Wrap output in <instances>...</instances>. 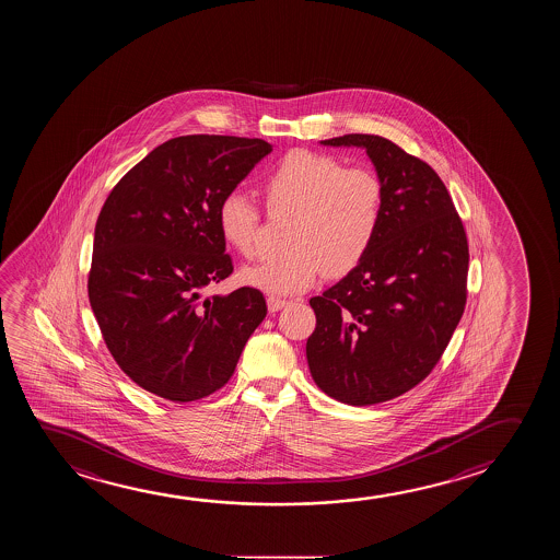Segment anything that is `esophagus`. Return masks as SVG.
Returning <instances> with one entry per match:
<instances>
[{
  "label": "esophagus",
  "instance_id": "obj_1",
  "mask_svg": "<svg viewBox=\"0 0 560 560\" xmlns=\"http://www.w3.org/2000/svg\"><path fill=\"white\" fill-rule=\"evenodd\" d=\"M289 302L284 301V299H276V296H269L268 299V310L269 312H279V310H283Z\"/></svg>",
  "mask_w": 560,
  "mask_h": 560
}]
</instances>
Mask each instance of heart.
<instances>
[{"label": "heart", "instance_id": "b5f03b06", "mask_svg": "<svg viewBox=\"0 0 560 560\" xmlns=\"http://www.w3.org/2000/svg\"><path fill=\"white\" fill-rule=\"evenodd\" d=\"M273 211H294L287 246L291 250L259 259L241 271V281L268 294L310 289L325 271L349 273L362 261L382 228L385 185L365 165L345 167L332 155L296 150L284 155L264 180ZM221 236L252 256L259 208L243 190H229L218 206Z\"/></svg>", "mask_w": 560, "mask_h": 560}]
</instances>
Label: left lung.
I'll return each mask as SVG.
<instances>
[{
  "label": "left lung",
  "mask_w": 560,
  "mask_h": 560,
  "mask_svg": "<svg viewBox=\"0 0 560 560\" xmlns=\"http://www.w3.org/2000/svg\"><path fill=\"white\" fill-rule=\"evenodd\" d=\"M322 144L364 148L385 185V211L357 268L310 299V373L339 402L377 405L423 382L445 352L466 306L468 241L428 163L375 135Z\"/></svg>",
  "instance_id": "8db88e82"
}]
</instances>
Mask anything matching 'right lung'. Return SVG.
Here are the masks:
<instances>
[{
  "mask_svg": "<svg viewBox=\"0 0 560 560\" xmlns=\"http://www.w3.org/2000/svg\"><path fill=\"white\" fill-rule=\"evenodd\" d=\"M271 150L261 138H171L97 215L90 306L115 362L158 397L190 402L221 389L268 314L258 289L202 291L233 273L219 202Z\"/></svg>",
  "mask_w": 560,
  "mask_h": 560,
  "instance_id": "obj_1",
  "label": "right lung"
}]
</instances>
